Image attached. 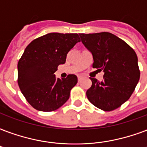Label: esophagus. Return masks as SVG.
I'll list each match as a JSON object with an SVG mask.
<instances>
[{
  "mask_svg": "<svg viewBox=\"0 0 147 147\" xmlns=\"http://www.w3.org/2000/svg\"><path fill=\"white\" fill-rule=\"evenodd\" d=\"M82 76H78V82H80L82 81Z\"/></svg>",
  "mask_w": 147,
  "mask_h": 147,
  "instance_id": "34e87169",
  "label": "esophagus"
}]
</instances>
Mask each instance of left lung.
Instances as JSON below:
<instances>
[{"instance_id": "1", "label": "left lung", "mask_w": 147, "mask_h": 147, "mask_svg": "<svg viewBox=\"0 0 147 147\" xmlns=\"http://www.w3.org/2000/svg\"><path fill=\"white\" fill-rule=\"evenodd\" d=\"M92 55V67L103 71V80L91 78L86 92L89 102L104 111L119 108L128 100L140 80L136 52L128 44L109 32L79 34Z\"/></svg>"}]
</instances>
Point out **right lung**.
<instances>
[{
    "instance_id": "obj_1",
    "label": "right lung",
    "mask_w": 147,
    "mask_h": 147,
    "mask_svg": "<svg viewBox=\"0 0 147 147\" xmlns=\"http://www.w3.org/2000/svg\"><path fill=\"white\" fill-rule=\"evenodd\" d=\"M80 39L78 34L49 33L32 41L18 64V83L33 108L51 112L69 98L78 82L76 75L56 78L59 65L65 63L67 54Z\"/></svg>"
}]
</instances>
